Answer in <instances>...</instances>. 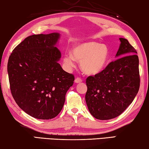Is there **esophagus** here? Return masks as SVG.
Returning <instances> with one entry per match:
<instances>
[{"mask_svg": "<svg viewBox=\"0 0 149 149\" xmlns=\"http://www.w3.org/2000/svg\"><path fill=\"white\" fill-rule=\"evenodd\" d=\"M82 82V79L80 77H76L75 79V84H80Z\"/></svg>", "mask_w": 149, "mask_h": 149, "instance_id": "obj_1", "label": "esophagus"}]
</instances>
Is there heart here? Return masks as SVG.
<instances>
[{"label":"heart","mask_w":149,"mask_h":149,"mask_svg":"<svg viewBox=\"0 0 149 149\" xmlns=\"http://www.w3.org/2000/svg\"><path fill=\"white\" fill-rule=\"evenodd\" d=\"M109 57L110 50L107 45L91 41L75 46L72 54H65L64 63L68 68H72L76 60L81 62V68L85 74L95 75L105 68Z\"/></svg>","instance_id":"heart-1"}]
</instances>
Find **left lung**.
Masks as SVG:
<instances>
[{
  "label": "left lung",
  "mask_w": 149,
  "mask_h": 149,
  "mask_svg": "<svg viewBox=\"0 0 149 149\" xmlns=\"http://www.w3.org/2000/svg\"><path fill=\"white\" fill-rule=\"evenodd\" d=\"M116 57L104 70L86 79L88 109L93 117L107 120L120 116L132 104L140 86L139 58L127 39L120 38Z\"/></svg>",
  "instance_id": "8db88e82"
}]
</instances>
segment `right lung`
<instances>
[{"instance_id": "1", "label": "right lung", "mask_w": 149, "mask_h": 149, "mask_svg": "<svg viewBox=\"0 0 149 149\" xmlns=\"http://www.w3.org/2000/svg\"><path fill=\"white\" fill-rule=\"evenodd\" d=\"M59 33L33 35L13 50L8 62L11 93L25 112L37 119L54 118L62 110L74 75L65 72L56 47Z\"/></svg>"}]
</instances>
